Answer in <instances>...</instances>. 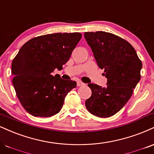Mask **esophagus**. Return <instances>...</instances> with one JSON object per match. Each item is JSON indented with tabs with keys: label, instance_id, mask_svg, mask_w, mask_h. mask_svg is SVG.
Returning <instances> with one entry per match:
<instances>
[{
	"label": "esophagus",
	"instance_id": "obj_1",
	"mask_svg": "<svg viewBox=\"0 0 154 154\" xmlns=\"http://www.w3.org/2000/svg\"><path fill=\"white\" fill-rule=\"evenodd\" d=\"M77 86H83V85H85V83H83L82 82H81V81L78 80L77 82Z\"/></svg>",
	"mask_w": 154,
	"mask_h": 154
}]
</instances>
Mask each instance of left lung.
<instances>
[{"instance_id": "1", "label": "left lung", "mask_w": 154, "mask_h": 154, "mask_svg": "<svg viewBox=\"0 0 154 154\" xmlns=\"http://www.w3.org/2000/svg\"><path fill=\"white\" fill-rule=\"evenodd\" d=\"M96 62L107 78V86L88 84L92 95L85 101L90 113L100 118L113 116L123 108L140 79L141 61L131 44L105 31L85 32Z\"/></svg>"}]
</instances>
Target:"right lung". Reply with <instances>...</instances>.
Wrapping results in <instances>:
<instances>
[{
    "mask_svg": "<svg viewBox=\"0 0 154 154\" xmlns=\"http://www.w3.org/2000/svg\"><path fill=\"white\" fill-rule=\"evenodd\" d=\"M82 34L56 33L37 36L22 46L11 64L13 85L23 108L35 117H51L60 111L75 81L64 80L62 69Z\"/></svg>",
    "mask_w": 154,
    "mask_h": 154,
    "instance_id": "obj_1",
    "label": "right lung"
}]
</instances>
